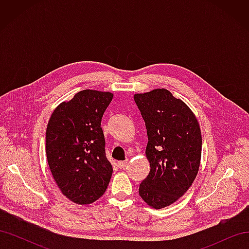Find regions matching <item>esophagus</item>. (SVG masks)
I'll use <instances>...</instances> for the list:
<instances>
[{
    "label": "esophagus",
    "instance_id": "obj_1",
    "mask_svg": "<svg viewBox=\"0 0 249 249\" xmlns=\"http://www.w3.org/2000/svg\"><path fill=\"white\" fill-rule=\"evenodd\" d=\"M127 164V161H119L117 162V166L120 168V169H124Z\"/></svg>",
    "mask_w": 249,
    "mask_h": 249
}]
</instances>
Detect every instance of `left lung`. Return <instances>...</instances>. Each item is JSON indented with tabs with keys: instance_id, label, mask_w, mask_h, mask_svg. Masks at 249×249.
<instances>
[{
	"instance_id": "obj_1",
	"label": "left lung",
	"mask_w": 249,
	"mask_h": 249,
	"mask_svg": "<svg viewBox=\"0 0 249 249\" xmlns=\"http://www.w3.org/2000/svg\"><path fill=\"white\" fill-rule=\"evenodd\" d=\"M144 119L148 142V176L139 195L150 207L162 209L182 197L199 168L201 133L196 117L187 105L166 89L134 95Z\"/></svg>"
}]
</instances>
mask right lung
Wrapping results in <instances>:
<instances>
[{"mask_svg": "<svg viewBox=\"0 0 249 249\" xmlns=\"http://www.w3.org/2000/svg\"><path fill=\"white\" fill-rule=\"evenodd\" d=\"M113 99L110 92L82 90L54 110L46 133L51 172L71 201L89 205L106 191L112 165L105 150L102 117Z\"/></svg>", "mask_w": 249, "mask_h": 249, "instance_id": "1", "label": "right lung"}]
</instances>
